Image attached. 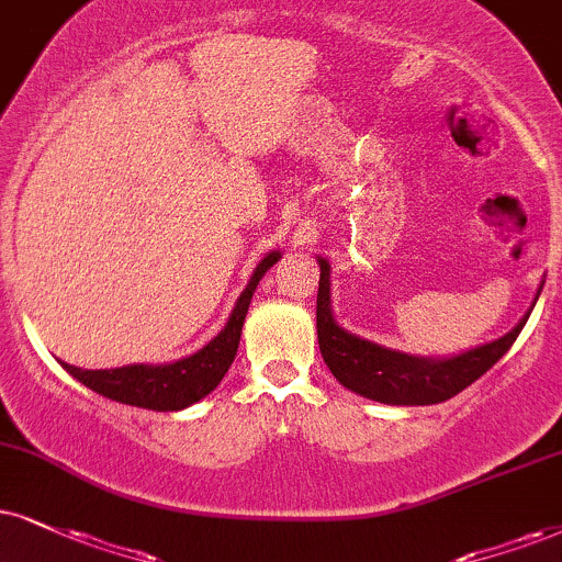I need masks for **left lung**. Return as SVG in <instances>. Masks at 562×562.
I'll list each match as a JSON object with an SVG mask.
<instances>
[{"label":"left lung","instance_id":"1","mask_svg":"<svg viewBox=\"0 0 562 562\" xmlns=\"http://www.w3.org/2000/svg\"><path fill=\"white\" fill-rule=\"evenodd\" d=\"M317 262H321V286H317V344H321V355L338 383L359 393V396L380 401V404L427 406L453 398L463 387L472 385L476 378H482L514 346L526 321H529V313H526L510 334L493 344L463 351L459 357H412L344 330L336 323L334 310H330V266L323 258H317Z\"/></svg>","mask_w":562,"mask_h":562}]
</instances>
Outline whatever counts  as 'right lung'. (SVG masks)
Listing matches in <instances>:
<instances>
[{"label": "right lung", "mask_w": 562, "mask_h": 562, "mask_svg": "<svg viewBox=\"0 0 562 562\" xmlns=\"http://www.w3.org/2000/svg\"><path fill=\"white\" fill-rule=\"evenodd\" d=\"M279 258L281 252H270L258 262L247 289L234 304L224 330L192 357L177 359L169 364H127L116 367V370H80V367L67 362L59 364L90 391L120 401V404L154 408V412H179V408L192 406L211 391H216V385L224 380L234 357H237L241 325H245L255 289H258L266 270L273 262H279Z\"/></svg>", "instance_id": "right-lung-1"}]
</instances>
